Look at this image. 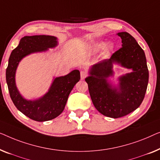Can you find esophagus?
<instances>
[{"instance_id": "esophagus-1", "label": "esophagus", "mask_w": 160, "mask_h": 160, "mask_svg": "<svg viewBox=\"0 0 160 160\" xmlns=\"http://www.w3.org/2000/svg\"><path fill=\"white\" fill-rule=\"evenodd\" d=\"M88 76V74L86 73V72L85 71H81L80 72V78H81V80H84L85 78H86Z\"/></svg>"}]
</instances>
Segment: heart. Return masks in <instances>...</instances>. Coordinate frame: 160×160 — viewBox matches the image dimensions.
<instances>
[{"instance_id":"obj_1","label":"heart","mask_w":160,"mask_h":160,"mask_svg":"<svg viewBox=\"0 0 160 160\" xmlns=\"http://www.w3.org/2000/svg\"><path fill=\"white\" fill-rule=\"evenodd\" d=\"M106 45L107 46L106 47ZM104 48H105L104 49V52H103V53H104L105 56H108L112 51H113L114 45L113 43H111V42L107 45L106 42L104 41L97 42L92 45L91 50L92 51H93V52H99L100 51L103 50Z\"/></svg>"}]
</instances>
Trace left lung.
<instances>
[{
    "instance_id": "left-lung-1",
    "label": "left lung",
    "mask_w": 160,
    "mask_h": 160,
    "mask_svg": "<svg viewBox=\"0 0 160 160\" xmlns=\"http://www.w3.org/2000/svg\"><path fill=\"white\" fill-rule=\"evenodd\" d=\"M122 48L111 58L93 64L85 78L96 109L103 115L119 118L136 110L144 98L148 82L145 53L136 39L126 32H118ZM120 65L132 72L118 78V86L108 78L113 76V65Z\"/></svg>"
}]
</instances>
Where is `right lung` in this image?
<instances>
[{
  "label": "right lung",
  "mask_w": 160,
  "mask_h": 160,
  "mask_svg": "<svg viewBox=\"0 0 160 160\" xmlns=\"http://www.w3.org/2000/svg\"><path fill=\"white\" fill-rule=\"evenodd\" d=\"M57 37L51 35L24 36L12 51L6 72L8 91L15 107L24 115L38 122L53 120L64 111L69 95L80 79V71L72 70L68 75L53 78L48 92L39 98L28 100L19 93L16 85V71L22 58L31 53L45 52L57 47Z\"/></svg>",
  "instance_id": "1"
}]
</instances>
